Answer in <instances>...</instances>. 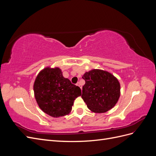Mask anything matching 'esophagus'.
Listing matches in <instances>:
<instances>
[{
    "instance_id": "34e87169",
    "label": "esophagus",
    "mask_w": 156,
    "mask_h": 156,
    "mask_svg": "<svg viewBox=\"0 0 156 156\" xmlns=\"http://www.w3.org/2000/svg\"><path fill=\"white\" fill-rule=\"evenodd\" d=\"M77 85L78 87H80V88H81V89H82V86H81V83H80L79 82H78V83H77Z\"/></svg>"
}]
</instances>
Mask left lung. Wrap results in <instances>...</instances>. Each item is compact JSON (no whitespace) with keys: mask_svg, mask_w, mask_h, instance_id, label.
<instances>
[{"mask_svg":"<svg viewBox=\"0 0 156 156\" xmlns=\"http://www.w3.org/2000/svg\"><path fill=\"white\" fill-rule=\"evenodd\" d=\"M83 78L85 84L81 97L92 112H106L116 104L120 96V84L112 73L94 69L84 73Z\"/></svg>","mask_w":156,"mask_h":156,"instance_id":"left-lung-1","label":"left lung"}]
</instances>
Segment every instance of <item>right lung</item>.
Listing matches in <instances>:
<instances>
[{"instance_id":"obj_1","label":"right lung","mask_w":156,"mask_h":156,"mask_svg":"<svg viewBox=\"0 0 156 156\" xmlns=\"http://www.w3.org/2000/svg\"><path fill=\"white\" fill-rule=\"evenodd\" d=\"M34 92L40 108L54 118L68 115L75 98L81 95V88L64 78L59 68L42 69L35 79Z\"/></svg>"}]
</instances>
